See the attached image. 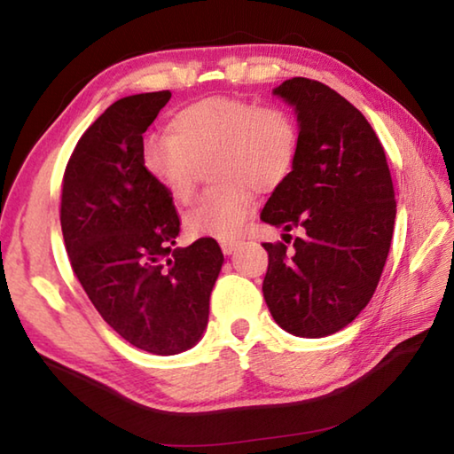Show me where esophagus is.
I'll use <instances>...</instances> for the list:
<instances>
[{
    "label": "esophagus",
    "instance_id": "obj_1",
    "mask_svg": "<svg viewBox=\"0 0 454 454\" xmlns=\"http://www.w3.org/2000/svg\"><path fill=\"white\" fill-rule=\"evenodd\" d=\"M238 246H240V242H238V240H222L220 242V248H222V252H224L226 256H230V254H232V252H236Z\"/></svg>",
    "mask_w": 454,
    "mask_h": 454
}]
</instances>
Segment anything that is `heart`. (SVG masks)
<instances>
[{
    "instance_id": "obj_1",
    "label": "heart",
    "mask_w": 454,
    "mask_h": 454,
    "mask_svg": "<svg viewBox=\"0 0 454 454\" xmlns=\"http://www.w3.org/2000/svg\"><path fill=\"white\" fill-rule=\"evenodd\" d=\"M168 129L144 137L142 166L172 202L186 204L209 162L216 184L184 216L196 236H236L254 208L252 190L278 188L298 158L296 120L280 106L212 96L176 112Z\"/></svg>"
}]
</instances>
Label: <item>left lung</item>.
<instances>
[{"instance_id":"left-lung-1","label":"left lung","mask_w":454,"mask_h":454,"mask_svg":"<svg viewBox=\"0 0 454 454\" xmlns=\"http://www.w3.org/2000/svg\"><path fill=\"white\" fill-rule=\"evenodd\" d=\"M274 96L296 112L298 158L260 220L282 228L284 240L292 228L304 234L292 250L262 244V292L276 325L322 338L348 326L379 286L396 218L393 178L372 126L333 88L292 78Z\"/></svg>"}]
</instances>
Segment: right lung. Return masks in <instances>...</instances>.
Returning a JSON list of instances; mask_svg holds the SVG:
<instances>
[{"label": "right lung", "mask_w": 454, "mask_h": 454, "mask_svg": "<svg viewBox=\"0 0 454 454\" xmlns=\"http://www.w3.org/2000/svg\"><path fill=\"white\" fill-rule=\"evenodd\" d=\"M172 94L114 102L75 144L61 182L72 270L116 333L152 355L194 347L224 254L214 238L174 248L180 216L142 166V134Z\"/></svg>", "instance_id": "obj_1"}]
</instances>
